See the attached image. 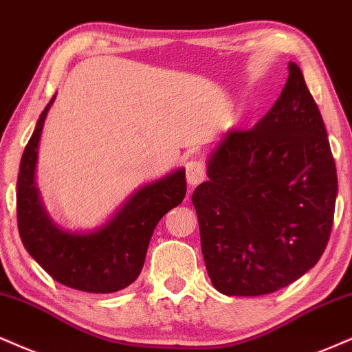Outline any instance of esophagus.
I'll return each mask as SVG.
<instances>
[{"mask_svg":"<svg viewBox=\"0 0 352 352\" xmlns=\"http://www.w3.org/2000/svg\"><path fill=\"white\" fill-rule=\"evenodd\" d=\"M186 179H188V184L192 186V188L204 183V179H206V169H204L202 163L189 162L186 164Z\"/></svg>","mask_w":352,"mask_h":352,"instance_id":"esophagus-1","label":"esophagus"}]
</instances>
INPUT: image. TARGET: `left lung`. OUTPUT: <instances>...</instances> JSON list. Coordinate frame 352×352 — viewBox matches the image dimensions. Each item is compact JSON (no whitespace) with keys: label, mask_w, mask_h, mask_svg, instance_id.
Instances as JSON below:
<instances>
[{"label":"left lung","mask_w":352,"mask_h":352,"mask_svg":"<svg viewBox=\"0 0 352 352\" xmlns=\"http://www.w3.org/2000/svg\"><path fill=\"white\" fill-rule=\"evenodd\" d=\"M192 194L214 287L254 297L292 284L318 263L331 233L338 176L322 114L302 70L246 132L230 130Z\"/></svg>","instance_id":"obj_1"}]
</instances>
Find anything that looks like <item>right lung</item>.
<instances>
[{"label":"right lung","mask_w":352,"mask_h":352,"mask_svg":"<svg viewBox=\"0 0 352 352\" xmlns=\"http://www.w3.org/2000/svg\"><path fill=\"white\" fill-rule=\"evenodd\" d=\"M55 98L56 94L38 117L21 158L16 184L21 240L28 253L60 284L89 294L117 292L137 279L155 227L183 202L186 169L177 168L140 186L96 228H63L49 215L36 183L38 142Z\"/></svg>","instance_id":"right-lung-1"}]
</instances>
